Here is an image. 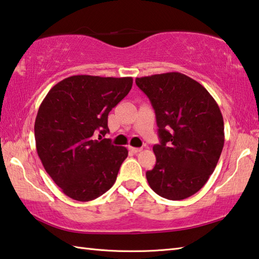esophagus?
I'll return each instance as SVG.
<instances>
[{
    "instance_id": "34e87169",
    "label": "esophagus",
    "mask_w": 259,
    "mask_h": 259,
    "mask_svg": "<svg viewBox=\"0 0 259 259\" xmlns=\"http://www.w3.org/2000/svg\"><path fill=\"white\" fill-rule=\"evenodd\" d=\"M131 151H132L133 153H138V152H140V151H142V148H134V147H130L128 148Z\"/></svg>"
}]
</instances>
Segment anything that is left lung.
Returning <instances> with one entry per match:
<instances>
[{
    "label": "left lung",
    "mask_w": 259,
    "mask_h": 259,
    "mask_svg": "<svg viewBox=\"0 0 259 259\" xmlns=\"http://www.w3.org/2000/svg\"><path fill=\"white\" fill-rule=\"evenodd\" d=\"M156 112L160 143L156 165L148 170L150 188L160 197L182 200L209 179L224 146V121L209 92L181 72L135 79Z\"/></svg>",
    "instance_id": "obj_1"
}]
</instances>
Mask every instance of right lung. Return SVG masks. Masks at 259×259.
<instances>
[{
    "label": "right lung",
    "mask_w": 259,
    "mask_h": 259,
    "mask_svg": "<svg viewBox=\"0 0 259 259\" xmlns=\"http://www.w3.org/2000/svg\"><path fill=\"white\" fill-rule=\"evenodd\" d=\"M132 85V77L76 75L54 85L40 103L34 126L37 155L74 200L97 199L116 182L128 151L95 135L109 132V112Z\"/></svg>",
    "instance_id": "right-lung-1"
}]
</instances>
